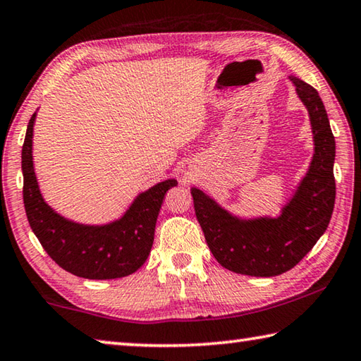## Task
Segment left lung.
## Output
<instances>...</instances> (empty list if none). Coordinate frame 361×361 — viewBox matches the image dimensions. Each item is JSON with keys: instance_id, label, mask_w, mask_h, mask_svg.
I'll use <instances>...</instances> for the list:
<instances>
[{"instance_id": "left-lung-1", "label": "left lung", "mask_w": 361, "mask_h": 361, "mask_svg": "<svg viewBox=\"0 0 361 361\" xmlns=\"http://www.w3.org/2000/svg\"><path fill=\"white\" fill-rule=\"evenodd\" d=\"M307 108L315 152L309 172L279 218L240 219L200 189H191L194 210L207 245L223 267L253 277L280 276L295 267L326 231L334 209V137L317 90L290 76Z\"/></svg>"}]
</instances>
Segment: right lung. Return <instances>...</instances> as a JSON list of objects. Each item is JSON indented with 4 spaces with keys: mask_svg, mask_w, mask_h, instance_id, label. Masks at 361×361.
Returning a JSON list of instances; mask_svg holds the SVG:
<instances>
[{
    "mask_svg": "<svg viewBox=\"0 0 361 361\" xmlns=\"http://www.w3.org/2000/svg\"><path fill=\"white\" fill-rule=\"evenodd\" d=\"M35 118L36 113L22 146L23 204L42 248L60 267L82 279H121L138 271L151 252L162 200L176 180L157 183L140 194L118 221L103 226L73 223L54 212L39 192L32 156Z\"/></svg>",
    "mask_w": 361,
    "mask_h": 361,
    "instance_id": "1",
    "label": "right lung"
}]
</instances>
